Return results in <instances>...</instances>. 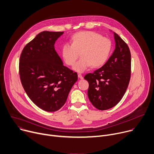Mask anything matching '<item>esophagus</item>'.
<instances>
[{
	"label": "esophagus",
	"instance_id": "esophagus-1",
	"mask_svg": "<svg viewBox=\"0 0 154 154\" xmlns=\"http://www.w3.org/2000/svg\"><path fill=\"white\" fill-rule=\"evenodd\" d=\"M78 77H79L80 79H83V76H82V75L81 74H78Z\"/></svg>",
	"mask_w": 154,
	"mask_h": 154
}]
</instances>
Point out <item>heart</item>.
Here are the masks:
<instances>
[{"mask_svg":"<svg viewBox=\"0 0 154 154\" xmlns=\"http://www.w3.org/2000/svg\"><path fill=\"white\" fill-rule=\"evenodd\" d=\"M71 45L66 44L61 48V54L65 63L73 66L80 55L82 58L74 67L75 71L82 72L91 65L92 67L103 66L111 51L110 40L92 31H80L72 35Z\"/></svg>","mask_w":154,"mask_h":154,"instance_id":"1","label":"heart"}]
</instances>
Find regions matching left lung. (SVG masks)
Segmentation results:
<instances>
[{"instance_id": "1", "label": "left lung", "mask_w": 154, "mask_h": 154, "mask_svg": "<svg viewBox=\"0 0 154 154\" xmlns=\"http://www.w3.org/2000/svg\"><path fill=\"white\" fill-rule=\"evenodd\" d=\"M116 49L107 61L93 73L88 82V98L96 109L104 110L116 106L127 90L131 77V53L128 45L114 32Z\"/></svg>"}]
</instances>
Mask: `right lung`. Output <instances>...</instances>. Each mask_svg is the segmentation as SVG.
<instances>
[{
	"instance_id": "add662e5",
	"label": "right lung",
	"mask_w": 154,
	"mask_h": 154,
	"mask_svg": "<svg viewBox=\"0 0 154 154\" xmlns=\"http://www.w3.org/2000/svg\"><path fill=\"white\" fill-rule=\"evenodd\" d=\"M63 32L43 31L24 47L20 58L21 84L31 100L47 112H55L65 104L78 75L63 65L54 49Z\"/></svg>"
}]
</instances>
